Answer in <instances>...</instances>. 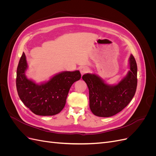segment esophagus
<instances>
[{"mask_svg": "<svg viewBox=\"0 0 156 156\" xmlns=\"http://www.w3.org/2000/svg\"><path fill=\"white\" fill-rule=\"evenodd\" d=\"M88 71H89V68L87 67H81L80 68V72H81V75L87 73Z\"/></svg>", "mask_w": 156, "mask_h": 156, "instance_id": "34e87169", "label": "esophagus"}]
</instances>
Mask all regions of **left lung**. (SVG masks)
Segmentation results:
<instances>
[{"label": "left lung", "instance_id": "8db88e82", "mask_svg": "<svg viewBox=\"0 0 156 156\" xmlns=\"http://www.w3.org/2000/svg\"><path fill=\"white\" fill-rule=\"evenodd\" d=\"M129 64L128 73L116 84H108L94 73L83 75L89 90L90 108L94 115L114 116L124 109L133 98L137 85V66L132 55Z\"/></svg>", "mask_w": 156, "mask_h": 156}]
</instances>
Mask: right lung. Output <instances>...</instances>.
I'll use <instances>...</instances> for the list:
<instances>
[{"label":"right lung","mask_w":156,"mask_h":156,"mask_svg":"<svg viewBox=\"0 0 156 156\" xmlns=\"http://www.w3.org/2000/svg\"><path fill=\"white\" fill-rule=\"evenodd\" d=\"M27 68L26 56L23 52L18 64L16 77L17 90L22 102L37 115L58 114L65 106L71 87L81 79L79 71H65L55 75L47 82L36 84L27 77Z\"/></svg>","instance_id":"add662e5"}]
</instances>
